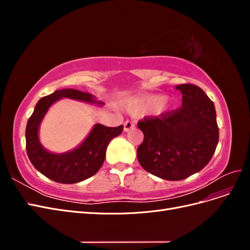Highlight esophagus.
I'll return each instance as SVG.
<instances>
[{"label": "esophagus", "mask_w": 250, "mask_h": 250, "mask_svg": "<svg viewBox=\"0 0 250 250\" xmlns=\"http://www.w3.org/2000/svg\"><path fill=\"white\" fill-rule=\"evenodd\" d=\"M134 126H135V124H134L133 121L127 120V121H125V122H124V130L126 132L129 131L130 129H132V128H134Z\"/></svg>", "instance_id": "1"}]
</instances>
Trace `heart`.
Returning a JSON list of instances; mask_svg holds the SVG:
<instances>
[{
  "label": "heart",
  "mask_w": 250,
  "mask_h": 250,
  "mask_svg": "<svg viewBox=\"0 0 250 250\" xmlns=\"http://www.w3.org/2000/svg\"><path fill=\"white\" fill-rule=\"evenodd\" d=\"M166 96L164 95H153L149 96L145 99L134 103L132 105V111L138 112L142 109H153L157 107H165L166 106Z\"/></svg>",
  "instance_id": "heart-1"
}]
</instances>
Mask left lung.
<instances>
[{"label":"left lung","mask_w":250,"mask_h":250,"mask_svg":"<svg viewBox=\"0 0 250 250\" xmlns=\"http://www.w3.org/2000/svg\"><path fill=\"white\" fill-rule=\"evenodd\" d=\"M175 88L183 94L179 108L138 122L144 133L138 161L143 169L166 180H181L202 170L219 141L213 101L197 85L186 83Z\"/></svg>","instance_id":"8db88e82"}]
</instances>
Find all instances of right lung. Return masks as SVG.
Returning a JSON list of instances; mask_svg holds the SVG:
<instances>
[{"instance_id": "right-lung-1", "label": "right lung", "mask_w": 250, "mask_h": 250, "mask_svg": "<svg viewBox=\"0 0 250 250\" xmlns=\"http://www.w3.org/2000/svg\"><path fill=\"white\" fill-rule=\"evenodd\" d=\"M62 98L80 100L87 103L96 101L95 97L77 89L65 88L55 90L37 102L26 127V149L30 162L44 176L60 184H76L85 180L99 171L105 160L109 142L123 131V125L107 127L96 124L79 147L69 152L56 154L44 149L39 140L40 124L51 105Z\"/></svg>"}]
</instances>
